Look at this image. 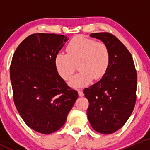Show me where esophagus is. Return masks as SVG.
I'll return each mask as SVG.
<instances>
[{"label":"esophagus","instance_id":"esophagus-1","mask_svg":"<svg viewBox=\"0 0 150 150\" xmlns=\"http://www.w3.org/2000/svg\"><path fill=\"white\" fill-rule=\"evenodd\" d=\"M78 95H79V96H83L84 95L83 92V91L81 90V89H78Z\"/></svg>","mask_w":150,"mask_h":150}]
</instances>
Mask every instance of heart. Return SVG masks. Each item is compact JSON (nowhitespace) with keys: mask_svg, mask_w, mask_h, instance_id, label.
<instances>
[{"mask_svg":"<svg viewBox=\"0 0 150 150\" xmlns=\"http://www.w3.org/2000/svg\"><path fill=\"white\" fill-rule=\"evenodd\" d=\"M67 52H58L54 57V65L62 78L67 81L75 72L78 63L80 70L69 81V86L81 88L94 80H99L107 72L111 60L107 44L96 42L84 36H76L67 46Z\"/></svg>","mask_w":150,"mask_h":150,"instance_id":"heart-1","label":"heart"}]
</instances>
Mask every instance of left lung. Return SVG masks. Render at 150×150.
<instances>
[{"instance_id": "8db88e82", "label": "left lung", "mask_w": 150, "mask_h": 150, "mask_svg": "<svg viewBox=\"0 0 150 150\" xmlns=\"http://www.w3.org/2000/svg\"><path fill=\"white\" fill-rule=\"evenodd\" d=\"M90 36L107 44L111 60L102 79L83 91L89 102L88 119L95 131L110 134L123 126L134 110L137 70L131 53L115 36L109 33H91Z\"/></svg>"}]
</instances>
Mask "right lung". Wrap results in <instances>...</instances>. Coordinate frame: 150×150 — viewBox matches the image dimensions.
<instances>
[{
  "instance_id": "add662e5",
  "label": "right lung",
  "mask_w": 150,
  "mask_h": 150,
  "mask_svg": "<svg viewBox=\"0 0 150 150\" xmlns=\"http://www.w3.org/2000/svg\"><path fill=\"white\" fill-rule=\"evenodd\" d=\"M68 39L54 33L30 35L12 58L10 78L14 104L25 123L40 134L62 128L78 97L54 65L56 54Z\"/></svg>"
}]
</instances>
